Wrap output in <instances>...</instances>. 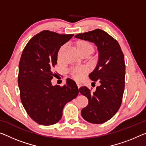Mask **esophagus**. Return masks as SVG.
<instances>
[{
	"label": "esophagus",
	"instance_id": "1",
	"mask_svg": "<svg viewBox=\"0 0 146 146\" xmlns=\"http://www.w3.org/2000/svg\"><path fill=\"white\" fill-rule=\"evenodd\" d=\"M76 84H77L78 88H80V87H82V84H81L80 82H77V83H76Z\"/></svg>",
	"mask_w": 146,
	"mask_h": 146
}]
</instances>
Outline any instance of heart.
Instances as JSON below:
<instances>
[{"instance_id":"obj_1","label":"heart","mask_w":146,"mask_h":146,"mask_svg":"<svg viewBox=\"0 0 146 146\" xmlns=\"http://www.w3.org/2000/svg\"><path fill=\"white\" fill-rule=\"evenodd\" d=\"M77 49L80 53L84 52L87 51H91L93 50V47L92 45L89 43V42L87 41H81L77 44ZM62 48L60 49L59 54H58V57H60V54H61V51ZM88 71L87 67L86 66H76L74 68H72L70 70V74L72 77L76 80H79L82 79V78L84 76L85 74H86Z\"/></svg>"}]
</instances>
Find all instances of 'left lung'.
<instances>
[{"label":"left lung","mask_w":146,"mask_h":146,"mask_svg":"<svg viewBox=\"0 0 146 146\" xmlns=\"http://www.w3.org/2000/svg\"><path fill=\"white\" fill-rule=\"evenodd\" d=\"M75 38L93 42L97 47V64L89 77L100 82L93 93L87 87L79 92L88 98L89 104L83 108V118L91 123L101 124L113 117L119 109L125 89V58L119 44L106 32L97 29L80 33Z\"/></svg>","instance_id":"obj_1"}]
</instances>
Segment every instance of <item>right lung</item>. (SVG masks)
I'll return each instance as SVG.
<instances>
[{"label":"right lung","instance_id":"1","mask_svg":"<svg viewBox=\"0 0 146 146\" xmlns=\"http://www.w3.org/2000/svg\"><path fill=\"white\" fill-rule=\"evenodd\" d=\"M74 36L43 31L29 40L19 64L18 86L22 104L28 115L42 125L59 121L67 102L79 93L74 81L66 79L64 86H53V68L60 46Z\"/></svg>","mask_w":146,"mask_h":146}]
</instances>
